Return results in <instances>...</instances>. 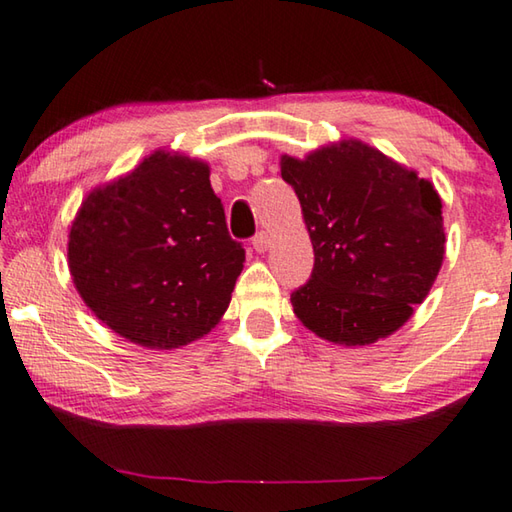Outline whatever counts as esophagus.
<instances>
[{
  "mask_svg": "<svg viewBox=\"0 0 512 512\" xmlns=\"http://www.w3.org/2000/svg\"><path fill=\"white\" fill-rule=\"evenodd\" d=\"M268 244H271V237H268V232H264V230L257 232V235L253 237V248L257 250V253H264Z\"/></svg>",
  "mask_w": 512,
  "mask_h": 512,
  "instance_id": "34e87169",
  "label": "esophagus"
}]
</instances>
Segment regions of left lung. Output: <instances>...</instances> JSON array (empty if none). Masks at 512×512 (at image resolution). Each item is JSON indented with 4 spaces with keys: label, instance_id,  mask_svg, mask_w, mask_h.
Returning <instances> with one entry per match:
<instances>
[{
    "label": "left lung",
    "instance_id": "1",
    "mask_svg": "<svg viewBox=\"0 0 512 512\" xmlns=\"http://www.w3.org/2000/svg\"><path fill=\"white\" fill-rule=\"evenodd\" d=\"M315 262L291 304L306 329L338 345L385 338L410 320L445 253L434 185L360 141L284 156Z\"/></svg>",
    "mask_w": 512,
    "mask_h": 512
}]
</instances>
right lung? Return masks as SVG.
Listing matches in <instances>:
<instances>
[{"instance_id": "add662e5", "label": "right lung", "mask_w": 512, "mask_h": 512, "mask_svg": "<svg viewBox=\"0 0 512 512\" xmlns=\"http://www.w3.org/2000/svg\"><path fill=\"white\" fill-rule=\"evenodd\" d=\"M244 262L208 165L167 152L91 192L69 232L82 300L150 349L183 347L215 327Z\"/></svg>"}]
</instances>
